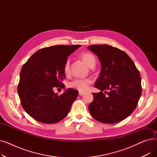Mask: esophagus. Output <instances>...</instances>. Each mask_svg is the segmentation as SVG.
Listing matches in <instances>:
<instances>
[{
	"instance_id": "34e87169",
	"label": "esophagus",
	"mask_w": 157,
	"mask_h": 157,
	"mask_svg": "<svg viewBox=\"0 0 157 157\" xmlns=\"http://www.w3.org/2000/svg\"><path fill=\"white\" fill-rule=\"evenodd\" d=\"M84 94H85V93H84V92H79V95L80 96L83 95Z\"/></svg>"
}]
</instances>
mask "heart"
<instances>
[{
  "mask_svg": "<svg viewBox=\"0 0 157 157\" xmlns=\"http://www.w3.org/2000/svg\"><path fill=\"white\" fill-rule=\"evenodd\" d=\"M81 56L85 63L91 67L92 65L95 64V56L90 53H83L81 54ZM63 72L65 74H69L70 72V60L67 59L65 62L63 66ZM92 83V81L89 78L86 79H80L76 78L70 81L68 86L70 88L77 89L80 92H85L88 88L90 84Z\"/></svg>",
  "mask_w": 157,
  "mask_h": 157,
  "instance_id": "1",
  "label": "heart"
}]
</instances>
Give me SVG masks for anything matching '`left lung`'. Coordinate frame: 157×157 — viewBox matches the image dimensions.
<instances>
[{"instance_id": "obj_1", "label": "left lung", "mask_w": 157, "mask_h": 157, "mask_svg": "<svg viewBox=\"0 0 157 157\" xmlns=\"http://www.w3.org/2000/svg\"><path fill=\"white\" fill-rule=\"evenodd\" d=\"M101 63L100 76L88 105L92 117L104 123H114L127 118L136 109L141 95V78L134 62L121 49L108 44L88 47ZM104 91L105 93L103 92Z\"/></svg>"}]
</instances>
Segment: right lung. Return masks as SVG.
<instances>
[{
    "label": "right lung",
    "mask_w": 157,
    "mask_h": 157,
    "mask_svg": "<svg viewBox=\"0 0 157 157\" xmlns=\"http://www.w3.org/2000/svg\"><path fill=\"white\" fill-rule=\"evenodd\" d=\"M81 46L56 45L44 48L33 54L21 68L18 93L23 108L34 120L55 123L70 111L78 91L68 88L59 95L55 88H65L63 66L67 56Z\"/></svg>",
    "instance_id": "1"
}]
</instances>
